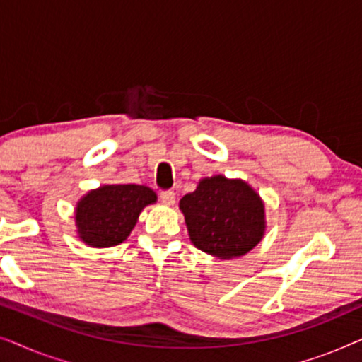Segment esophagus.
<instances>
[{
    "label": "esophagus",
    "mask_w": 362,
    "mask_h": 362,
    "mask_svg": "<svg viewBox=\"0 0 362 362\" xmlns=\"http://www.w3.org/2000/svg\"><path fill=\"white\" fill-rule=\"evenodd\" d=\"M160 199L165 202L166 206H173L176 202V194L173 191H163L160 192Z\"/></svg>",
    "instance_id": "34e87169"
}]
</instances>
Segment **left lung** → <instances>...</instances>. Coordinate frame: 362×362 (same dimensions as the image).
Returning <instances> with one entry per match:
<instances>
[{
	"label": "left lung",
	"mask_w": 362,
	"mask_h": 362,
	"mask_svg": "<svg viewBox=\"0 0 362 362\" xmlns=\"http://www.w3.org/2000/svg\"><path fill=\"white\" fill-rule=\"evenodd\" d=\"M180 209L192 244L219 259L245 255L265 234L264 201L242 180L204 177Z\"/></svg>",
	"instance_id": "left-lung-1"
}]
</instances>
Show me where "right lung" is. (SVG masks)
Instances as JSON below:
<instances>
[{
	"mask_svg": "<svg viewBox=\"0 0 362 362\" xmlns=\"http://www.w3.org/2000/svg\"><path fill=\"white\" fill-rule=\"evenodd\" d=\"M153 202H156L155 191L140 185H105L88 191L76 207L77 234L97 249L122 244L143 207Z\"/></svg>",
	"mask_w": 362,
	"mask_h": 362,
	"instance_id": "1",
	"label": "right lung"
}]
</instances>
